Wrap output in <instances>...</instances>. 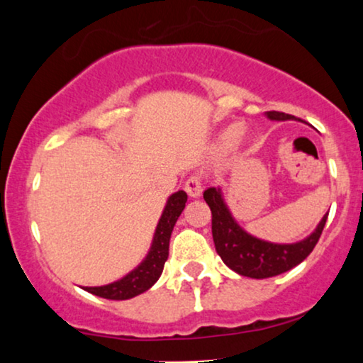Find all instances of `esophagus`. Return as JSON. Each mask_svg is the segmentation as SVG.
Returning a JSON list of instances; mask_svg holds the SVG:
<instances>
[{
  "label": "esophagus",
  "instance_id": "esophagus-1",
  "mask_svg": "<svg viewBox=\"0 0 363 363\" xmlns=\"http://www.w3.org/2000/svg\"><path fill=\"white\" fill-rule=\"evenodd\" d=\"M185 191L190 195L191 198H198L203 191V183H201V177L200 175H191L188 177V180L185 182Z\"/></svg>",
  "mask_w": 363,
  "mask_h": 363
}]
</instances>
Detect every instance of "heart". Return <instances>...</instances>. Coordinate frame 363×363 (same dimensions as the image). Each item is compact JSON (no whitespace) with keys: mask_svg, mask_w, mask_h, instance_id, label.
Segmentation results:
<instances>
[{"mask_svg":"<svg viewBox=\"0 0 363 363\" xmlns=\"http://www.w3.org/2000/svg\"><path fill=\"white\" fill-rule=\"evenodd\" d=\"M240 135H241V127L240 125H233L225 135V145L231 147L233 143H235L238 138H240Z\"/></svg>","mask_w":363,"mask_h":363,"instance_id":"heart-1","label":"heart"}]
</instances>
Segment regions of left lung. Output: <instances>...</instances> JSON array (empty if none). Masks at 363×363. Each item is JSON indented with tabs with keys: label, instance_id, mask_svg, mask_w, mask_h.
Instances as JSON below:
<instances>
[{
	"label": "left lung",
	"instance_id": "1",
	"mask_svg": "<svg viewBox=\"0 0 363 363\" xmlns=\"http://www.w3.org/2000/svg\"><path fill=\"white\" fill-rule=\"evenodd\" d=\"M271 121H291L294 116L284 112H267ZM203 198L211 210V233L215 241L216 252L223 262L241 276L266 279L292 269L301 264L314 250L317 241L324 230L327 215L322 218L319 226L304 241L294 245H274V242L261 241L242 231L238 223L233 220L231 213L223 201L220 190L208 188Z\"/></svg>",
	"mask_w": 363,
	"mask_h": 363
}]
</instances>
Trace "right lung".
Wrapping results in <instances>:
<instances>
[{
	"label": "right lung",
	"instance_id": "obj_1",
	"mask_svg": "<svg viewBox=\"0 0 363 363\" xmlns=\"http://www.w3.org/2000/svg\"><path fill=\"white\" fill-rule=\"evenodd\" d=\"M186 200V193L182 190L173 193V195L168 198L165 210H163V215L160 218V221H158L155 236H153L150 252H148L145 261H143L137 269H133L130 274L122 277L121 281L112 282V284L101 287H84V289L91 292L94 296L112 301L132 299V297L150 289V287L158 281V277H160L163 271V266H165L173 226H175L178 216L182 215Z\"/></svg>",
	"mask_w": 363,
	"mask_h": 363
}]
</instances>
